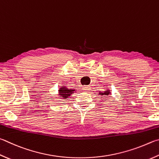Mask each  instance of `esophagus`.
<instances>
[{
  "mask_svg": "<svg viewBox=\"0 0 159 159\" xmlns=\"http://www.w3.org/2000/svg\"><path fill=\"white\" fill-rule=\"evenodd\" d=\"M82 89L84 92H88V91H90L91 88L90 86H83Z\"/></svg>",
  "mask_w": 159,
  "mask_h": 159,
  "instance_id": "1",
  "label": "esophagus"
}]
</instances>
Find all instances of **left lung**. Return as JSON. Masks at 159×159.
<instances>
[{
  "label": "left lung",
  "mask_w": 159,
  "mask_h": 159,
  "mask_svg": "<svg viewBox=\"0 0 159 159\" xmlns=\"http://www.w3.org/2000/svg\"><path fill=\"white\" fill-rule=\"evenodd\" d=\"M99 94L101 95V97H105V96H108V95L110 94H111V89H110V88H107L105 91L99 92Z\"/></svg>",
  "instance_id": "1"
}]
</instances>
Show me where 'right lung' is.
Masks as SVG:
<instances>
[{
	"label": "right lung",
	"instance_id": "1",
	"mask_svg": "<svg viewBox=\"0 0 159 159\" xmlns=\"http://www.w3.org/2000/svg\"><path fill=\"white\" fill-rule=\"evenodd\" d=\"M76 91H77L76 89H69L68 88L63 85L60 87L58 89V92H57V96L65 100L67 99L69 97H70L72 94L76 92Z\"/></svg>",
	"mask_w": 159,
	"mask_h": 159
}]
</instances>
